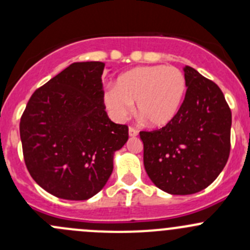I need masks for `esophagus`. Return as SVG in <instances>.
Instances as JSON below:
<instances>
[{
	"mask_svg": "<svg viewBox=\"0 0 250 250\" xmlns=\"http://www.w3.org/2000/svg\"><path fill=\"white\" fill-rule=\"evenodd\" d=\"M128 133H129V137H137V135H138V130L135 129V128H133V127H129V129H128Z\"/></svg>",
	"mask_w": 250,
	"mask_h": 250,
	"instance_id": "34e87169",
	"label": "esophagus"
}]
</instances>
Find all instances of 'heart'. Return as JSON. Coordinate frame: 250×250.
I'll return each instance as SVG.
<instances>
[{
  "instance_id": "b5f03b06",
  "label": "heart",
  "mask_w": 250,
  "mask_h": 250,
  "mask_svg": "<svg viewBox=\"0 0 250 250\" xmlns=\"http://www.w3.org/2000/svg\"><path fill=\"white\" fill-rule=\"evenodd\" d=\"M186 93V80L174 66H139L117 77L115 87L104 94L111 117L123 121L133 109L147 125L162 128L169 125L180 110Z\"/></svg>"
}]
</instances>
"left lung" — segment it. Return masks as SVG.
Segmentation results:
<instances>
[{"label": "left lung", "instance_id": "left-lung-1", "mask_svg": "<svg viewBox=\"0 0 250 250\" xmlns=\"http://www.w3.org/2000/svg\"><path fill=\"white\" fill-rule=\"evenodd\" d=\"M186 94L169 125L140 132L144 167L158 188L192 195L210 185L230 155L231 110L220 88L193 67H184Z\"/></svg>", "mask_w": 250, "mask_h": 250}]
</instances>
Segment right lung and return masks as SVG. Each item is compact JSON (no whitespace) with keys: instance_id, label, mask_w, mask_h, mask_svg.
Listing matches in <instances>:
<instances>
[{"instance_id":"obj_1","label":"right lung","mask_w":250,"mask_h":250,"mask_svg":"<svg viewBox=\"0 0 250 250\" xmlns=\"http://www.w3.org/2000/svg\"><path fill=\"white\" fill-rule=\"evenodd\" d=\"M100 62H74L35 90L20 120L30 175L55 197L84 201L97 195L113 169V153L128 127L105 111Z\"/></svg>"}]
</instances>
